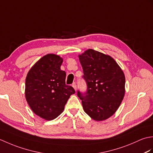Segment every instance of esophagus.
<instances>
[{"label": "esophagus", "mask_w": 153, "mask_h": 153, "mask_svg": "<svg viewBox=\"0 0 153 153\" xmlns=\"http://www.w3.org/2000/svg\"><path fill=\"white\" fill-rule=\"evenodd\" d=\"M72 87H74V89H75V91H76V90H77V85H76V83H74L72 84Z\"/></svg>", "instance_id": "obj_1"}]
</instances>
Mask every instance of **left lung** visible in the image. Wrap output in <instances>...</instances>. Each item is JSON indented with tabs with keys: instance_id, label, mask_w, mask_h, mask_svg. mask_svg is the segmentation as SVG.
Wrapping results in <instances>:
<instances>
[{
	"instance_id": "8db88e82",
	"label": "left lung",
	"mask_w": 153,
	"mask_h": 153,
	"mask_svg": "<svg viewBox=\"0 0 153 153\" xmlns=\"http://www.w3.org/2000/svg\"><path fill=\"white\" fill-rule=\"evenodd\" d=\"M87 83L85 93L77 91L84 111L95 121H102L118 110L125 95V76L113 58L88 49L79 55Z\"/></svg>"
}]
</instances>
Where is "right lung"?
<instances>
[{"mask_svg":"<svg viewBox=\"0 0 153 153\" xmlns=\"http://www.w3.org/2000/svg\"><path fill=\"white\" fill-rule=\"evenodd\" d=\"M62 62L58 55H45L31 68L25 79L28 105L35 114L46 120L57 118L75 93L72 87L66 85V72L60 70Z\"/></svg>","mask_w":153,"mask_h":153,"instance_id":"add662e5","label":"right lung"}]
</instances>
